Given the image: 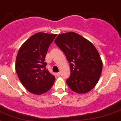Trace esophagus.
<instances>
[{
    "label": "esophagus",
    "mask_w": 121,
    "mask_h": 121,
    "mask_svg": "<svg viewBox=\"0 0 121 121\" xmlns=\"http://www.w3.org/2000/svg\"><path fill=\"white\" fill-rule=\"evenodd\" d=\"M56 75H57L58 77H59V76H60V72H58V73H56Z\"/></svg>",
    "instance_id": "34e87169"
}]
</instances>
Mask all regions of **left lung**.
<instances>
[{
	"instance_id": "1",
	"label": "left lung",
	"mask_w": 121,
	"mask_h": 121,
	"mask_svg": "<svg viewBox=\"0 0 121 121\" xmlns=\"http://www.w3.org/2000/svg\"><path fill=\"white\" fill-rule=\"evenodd\" d=\"M55 44L70 63V76L66 80L69 87L78 94L91 91L99 81L103 62L93 44L74 32L59 35Z\"/></svg>"
}]
</instances>
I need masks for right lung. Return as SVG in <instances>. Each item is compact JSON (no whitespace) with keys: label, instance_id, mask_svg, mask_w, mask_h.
Returning a JSON list of instances; mask_svg holds the SVG:
<instances>
[{"label":"right lung","instance_id":"right-lung-1","mask_svg":"<svg viewBox=\"0 0 121 121\" xmlns=\"http://www.w3.org/2000/svg\"><path fill=\"white\" fill-rule=\"evenodd\" d=\"M57 35L39 32L28 39L20 47L15 70L20 82L31 93L40 95L49 91L55 76L46 69L47 51Z\"/></svg>","mask_w":121,"mask_h":121}]
</instances>
